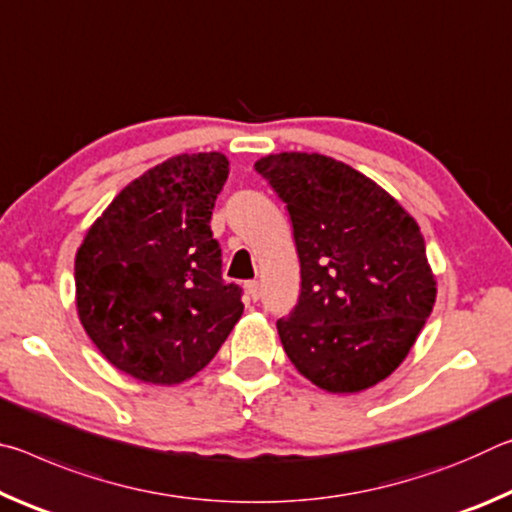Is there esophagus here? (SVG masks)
<instances>
[{
  "label": "esophagus",
  "instance_id": "34e87169",
  "mask_svg": "<svg viewBox=\"0 0 512 512\" xmlns=\"http://www.w3.org/2000/svg\"><path fill=\"white\" fill-rule=\"evenodd\" d=\"M246 293H248V298L250 300H259V296H262V289H259V282H248L246 284Z\"/></svg>",
  "mask_w": 512,
  "mask_h": 512
}]
</instances>
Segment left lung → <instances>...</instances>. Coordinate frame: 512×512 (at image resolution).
Returning <instances> with one entry per match:
<instances>
[{
  "label": "left lung",
  "instance_id": "obj_1",
  "mask_svg": "<svg viewBox=\"0 0 512 512\" xmlns=\"http://www.w3.org/2000/svg\"><path fill=\"white\" fill-rule=\"evenodd\" d=\"M255 171L287 203L298 305L277 320L293 366L329 393H359L400 366L436 302L413 216L350 164L277 153Z\"/></svg>",
  "mask_w": 512,
  "mask_h": 512
}]
</instances>
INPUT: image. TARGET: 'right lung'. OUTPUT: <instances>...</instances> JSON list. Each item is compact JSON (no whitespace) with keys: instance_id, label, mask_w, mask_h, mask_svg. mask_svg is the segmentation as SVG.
<instances>
[{"instance_id":"obj_1","label":"right lung","mask_w":512,"mask_h":512,"mask_svg":"<svg viewBox=\"0 0 512 512\" xmlns=\"http://www.w3.org/2000/svg\"><path fill=\"white\" fill-rule=\"evenodd\" d=\"M221 153L176 155L121 189L76 253V309L112 366L149 384L196 375L244 314L221 275L212 210Z\"/></svg>"}]
</instances>
